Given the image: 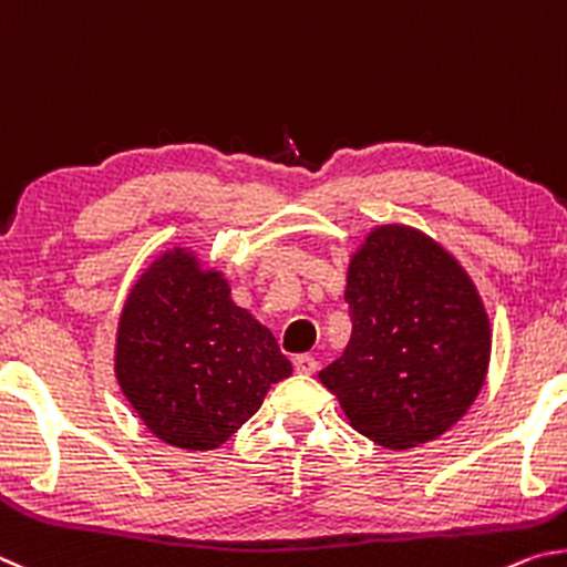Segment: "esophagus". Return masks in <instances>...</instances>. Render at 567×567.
Listing matches in <instances>:
<instances>
[{
    "mask_svg": "<svg viewBox=\"0 0 567 567\" xmlns=\"http://www.w3.org/2000/svg\"><path fill=\"white\" fill-rule=\"evenodd\" d=\"M293 369H296V373H303V375H311V373H316L319 371V361L313 359V355H296L293 359Z\"/></svg>",
    "mask_w": 567,
    "mask_h": 567,
    "instance_id": "1",
    "label": "esophagus"
}]
</instances>
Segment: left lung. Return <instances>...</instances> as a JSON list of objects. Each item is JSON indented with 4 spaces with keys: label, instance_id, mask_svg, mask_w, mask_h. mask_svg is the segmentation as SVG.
Listing matches in <instances>:
<instances>
[{
    "label": "left lung",
    "instance_id": "left-lung-1",
    "mask_svg": "<svg viewBox=\"0 0 567 567\" xmlns=\"http://www.w3.org/2000/svg\"><path fill=\"white\" fill-rule=\"evenodd\" d=\"M346 303L351 343L321 383L385 449L439 439L488 371V316L471 278L429 236L381 226L353 256Z\"/></svg>",
    "mask_w": 567,
    "mask_h": 567
}]
</instances>
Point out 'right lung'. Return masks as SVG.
I'll list each match as a JSON object with an SVG mask.
<instances>
[{
  "mask_svg": "<svg viewBox=\"0 0 567 567\" xmlns=\"http://www.w3.org/2000/svg\"><path fill=\"white\" fill-rule=\"evenodd\" d=\"M289 375L271 331L238 309L221 274H202L182 248L148 266L128 293L116 379L156 439L218 449Z\"/></svg>",
  "mask_w": 567,
  "mask_h": 567,
  "instance_id": "right-lung-1",
  "label": "right lung"
}]
</instances>
